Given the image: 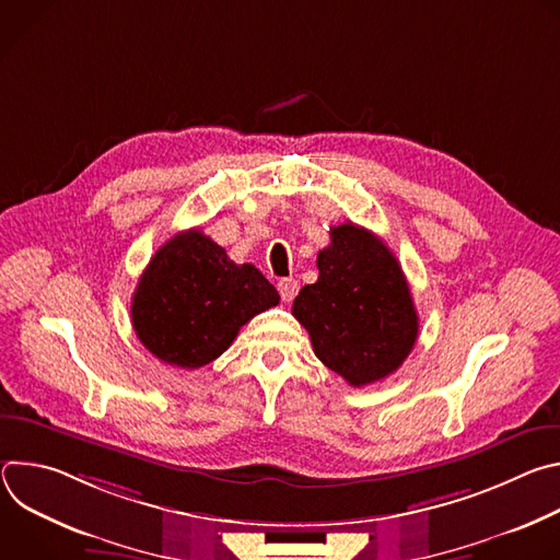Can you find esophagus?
I'll return each instance as SVG.
<instances>
[{"label": "esophagus", "mask_w": 560, "mask_h": 560, "mask_svg": "<svg viewBox=\"0 0 560 560\" xmlns=\"http://www.w3.org/2000/svg\"><path fill=\"white\" fill-rule=\"evenodd\" d=\"M277 290H279L281 299H283L285 303H290V301L296 296V292H299V283H296V279H292V277H285V279H279Z\"/></svg>", "instance_id": "esophagus-1"}]
</instances>
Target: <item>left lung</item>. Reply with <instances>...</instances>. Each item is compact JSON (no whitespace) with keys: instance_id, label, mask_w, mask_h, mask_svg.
<instances>
[{"instance_id":"obj_1","label":"left lung","mask_w":560,"mask_h":560,"mask_svg":"<svg viewBox=\"0 0 560 560\" xmlns=\"http://www.w3.org/2000/svg\"><path fill=\"white\" fill-rule=\"evenodd\" d=\"M330 238L316 257V283L301 288L292 314L318 361L361 387L408 359L419 316L401 266L376 234L348 221L330 228Z\"/></svg>"}]
</instances>
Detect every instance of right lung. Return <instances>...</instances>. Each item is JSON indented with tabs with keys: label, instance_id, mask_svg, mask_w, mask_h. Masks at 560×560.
I'll use <instances>...</instances> for the list:
<instances>
[{
	"label": "right lung",
	"instance_id": "right-lung-1",
	"mask_svg": "<svg viewBox=\"0 0 560 560\" xmlns=\"http://www.w3.org/2000/svg\"><path fill=\"white\" fill-rule=\"evenodd\" d=\"M275 285L236 266L201 230L175 234L154 253L132 294V328L148 352L197 370L223 354L250 318L279 305Z\"/></svg>",
	"mask_w": 560,
	"mask_h": 560
}]
</instances>
